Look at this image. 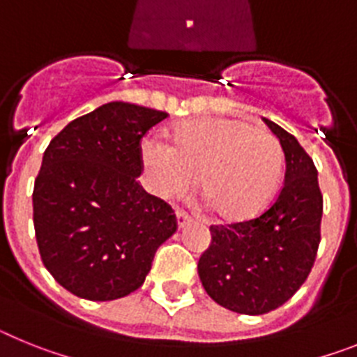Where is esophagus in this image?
Here are the masks:
<instances>
[{
	"label": "esophagus",
	"mask_w": 357,
	"mask_h": 357,
	"mask_svg": "<svg viewBox=\"0 0 357 357\" xmlns=\"http://www.w3.org/2000/svg\"><path fill=\"white\" fill-rule=\"evenodd\" d=\"M176 221H178V228L181 230V228H185V226L188 225V222L192 221L190 215H188L187 212H183V210H178L176 212Z\"/></svg>",
	"instance_id": "1"
}]
</instances>
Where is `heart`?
I'll return each instance as SVG.
<instances>
[{"label":"heart","instance_id":"1","mask_svg":"<svg viewBox=\"0 0 357 357\" xmlns=\"http://www.w3.org/2000/svg\"><path fill=\"white\" fill-rule=\"evenodd\" d=\"M142 160L158 196H183L199 176V187L215 215L248 221L271 203L284 170L280 142L252 123L231 119H196L179 123L172 145L149 136Z\"/></svg>","mask_w":357,"mask_h":357}]
</instances>
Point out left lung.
I'll return each mask as SVG.
<instances>
[{
	"label": "left lung",
	"mask_w": 357,
	"mask_h": 357,
	"mask_svg": "<svg viewBox=\"0 0 357 357\" xmlns=\"http://www.w3.org/2000/svg\"><path fill=\"white\" fill-rule=\"evenodd\" d=\"M280 140L286 178L280 194L255 219L210 226L212 243L197 262L204 291L238 314H266L307 280L320 246L324 197L318 170L293 135L271 120Z\"/></svg>",
	"instance_id": "obj_1"
}]
</instances>
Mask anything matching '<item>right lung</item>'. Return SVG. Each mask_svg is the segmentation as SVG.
Segmentation results:
<instances>
[{"label": "right lung", "instance_id": "right-lung-1", "mask_svg": "<svg viewBox=\"0 0 357 357\" xmlns=\"http://www.w3.org/2000/svg\"><path fill=\"white\" fill-rule=\"evenodd\" d=\"M167 113L109 102L68 123L46 147L33 185V228L45 268L79 298L107 302L145 282L174 210L138 183L140 142Z\"/></svg>", "mask_w": 357, "mask_h": 357}]
</instances>
